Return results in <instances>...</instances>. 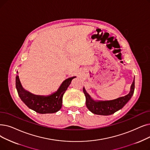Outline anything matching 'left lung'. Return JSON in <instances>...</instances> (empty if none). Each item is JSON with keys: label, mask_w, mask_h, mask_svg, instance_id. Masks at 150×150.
I'll return each mask as SVG.
<instances>
[{"label": "left lung", "mask_w": 150, "mask_h": 150, "mask_svg": "<svg viewBox=\"0 0 150 150\" xmlns=\"http://www.w3.org/2000/svg\"><path fill=\"white\" fill-rule=\"evenodd\" d=\"M135 88L134 80L131 87L130 93L124 97H120L115 100L108 101L96 102L91 99L89 95L83 88V93L86 97V105L89 111L92 113L100 115H110L121 109L131 98Z\"/></svg>", "instance_id": "8db88e82"}]
</instances>
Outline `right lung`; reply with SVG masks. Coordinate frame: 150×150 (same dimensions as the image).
<instances>
[{
    "label": "right lung",
    "instance_id": "obj_1",
    "mask_svg": "<svg viewBox=\"0 0 150 150\" xmlns=\"http://www.w3.org/2000/svg\"><path fill=\"white\" fill-rule=\"evenodd\" d=\"M75 77L65 80L59 89L49 96H35L24 89L18 75L16 76V88L20 99L29 108L41 114L53 113L61 108L63 95Z\"/></svg>",
    "mask_w": 150,
    "mask_h": 150
}]
</instances>
